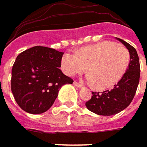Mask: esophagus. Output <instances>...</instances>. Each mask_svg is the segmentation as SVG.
<instances>
[{
	"label": "esophagus",
	"mask_w": 147,
	"mask_h": 147,
	"mask_svg": "<svg viewBox=\"0 0 147 147\" xmlns=\"http://www.w3.org/2000/svg\"><path fill=\"white\" fill-rule=\"evenodd\" d=\"M73 85L75 86H76V87H78V88H82V84H80V83H78L77 82H73Z\"/></svg>",
	"instance_id": "esophagus-1"
}]
</instances>
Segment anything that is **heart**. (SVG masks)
I'll return each mask as SVG.
<instances>
[{"label":"heart","mask_w":147,"mask_h":147,"mask_svg":"<svg viewBox=\"0 0 147 147\" xmlns=\"http://www.w3.org/2000/svg\"><path fill=\"white\" fill-rule=\"evenodd\" d=\"M130 63L128 50L113 41L100 43L82 48L75 54H65L62 57L63 70L68 76L82 73L87 69L86 82L96 84L99 89L111 87L125 73Z\"/></svg>","instance_id":"obj_1"}]
</instances>
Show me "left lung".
I'll use <instances>...</instances> for the list:
<instances>
[{
    "label": "left lung",
    "mask_w": 147,
    "mask_h": 147,
    "mask_svg": "<svg viewBox=\"0 0 147 147\" xmlns=\"http://www.w3.org/2000/svg\"><path fill=\"white\" fill-rule=\"evenodd\" d=\"M117 39L128 49L130 63L124 76L113 89L100 93L92 92L91 98L86 102L89 111L100 116H112L127 107L133 100L140 81V62L136 49L125 40Z\"/></svg>",
    "instance_id": "8db88e82"
}]
</instances>
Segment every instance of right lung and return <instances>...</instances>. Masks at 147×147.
Listing matches in <instances>:
<instances>
[{
	"instance_id": "add662e5",
	"label": "right lung",
	"mask_w": 147,
	"mask_h": 147,
	"mask_svg": "<svg viewBox=\"0 0 147 147\" xmlns=\"http://www.w3.org/2000/svg\"><path fill=\"white\" fill-rule=\"evenodd\" d=\"M63 52L36 46L20 53L11 70V91L18 106L30 114L49 110L65 84L73 80L62 73Z\"/></svg>"
}]
</instances>
